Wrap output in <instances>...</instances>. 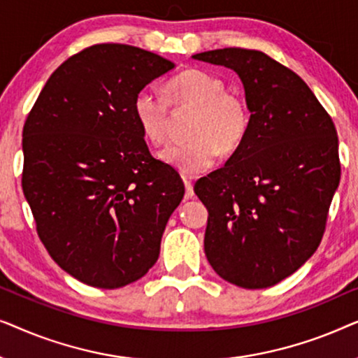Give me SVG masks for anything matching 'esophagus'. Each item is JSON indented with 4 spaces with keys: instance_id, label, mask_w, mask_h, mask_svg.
<instances>
[{
    "instance_id": "34e87169",
    "label": "esophagus",
    "mask_w": 358,
    "mask_h": 358,
    "mask_svg": "<svg viewBox=\"0 0 358 358\" xmlns=\"http://www.w3.org/2000/svg\"><path fill=\"white\" fill-rule=\"evenodd\" d=\"M184 179V185H185V199H192L194 197V187H192V180H190L187 176H182Z\"/></svg>"
}]
</instances>
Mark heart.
<instances>
[{
  "label": "heart",
  "instance_id": "b5f03b06",
  "mask_svg": "<svg viewBox=\"0 0 358 358\" xmlns=\"http://www.w3.org/2000/svg\"><path fill=\"white\" fill-rule=\"evenodd\" d=\"M168 97L151 87L136 92L131 102L135 122L151 143L168 138L171 104L197 107L190 138L174 143L161 156L182 174H199L212 168L218 153L231 155L246 140L251 129V110L246 99L227 91L224 81L203 70H185L168 81Z\"/></svg>",
  "mask_w": 358,
  "mask_h": 358
}]
</instances>
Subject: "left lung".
Wrapping results in <instances>:
<instances>
[{
    "label": "left lung",
    "instance_id": "obj_1",
    "mask_svg": "<svg viewBox=\"0 0 358 358\" xmlns=\"http://www.w3.org/2000/svg\"><path fill=\"white\" fill-rule=\"evenodd\" d=\"M241 78L251 129L223 168L200 178L208 210L205 256L224 280L267 288L320 246L341 180L331 115L305 81L266 53L220 48L194 55Z\"/></svg>",
    "mask_w": 358,
    "mask_h": 358
}]
</instances>
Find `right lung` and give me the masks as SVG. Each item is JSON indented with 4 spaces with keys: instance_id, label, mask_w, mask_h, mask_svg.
<instances>
[{
    "instance_id": "add662e5",
    "label": "right lung",
    "mask_w": 358,
    "mask_h": 358,
    "mask_svg": "<svg viewBox=\"0 0 358 358\" xmlns=\"http://www.w3.org/2000/svg\"><path fill=\"white\" fill-rule=\"evenodd\" d=\"M174 63L124 43H97L62 63L22 129V190L38 238L86 285L120 288L158 261L184 197L131 112L136 92Z\"/></svg>"
}]
</instances>
